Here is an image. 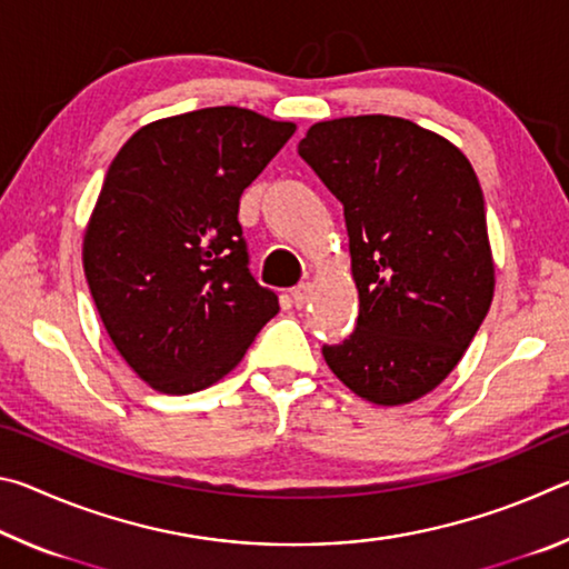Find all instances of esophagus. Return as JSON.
Listing matches in <instances>:
<instances>
[{
  "label": "esophagus",
  "mask_w": 569,
  "mask_h": 569,
  "mask_svg": "<svg viewBox=\"0 0 569 569\" xmlns=\"http://www.w3.org/2000/svg\"><path fill=\"white\" fill-rule=\"evenodd\" d=\"M308 298H311V283H301L291 291V301L296 303V308H303L308 303Z\"/></svg>",
  "instance_id": "34e87169"
}]
</instances>
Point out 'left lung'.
<instances>
[{"instance_id": "left-lung-1", "label": "left lung", "mask_w": 569, "mask_h": 569, "mask_svg": "<svg viewBox=\"0 0 569 569\" xmlns=\"http://www.w3.org/2000/svg\"><path fill=\"white\" fill-rule=\"evenodd\" d=\"M298 156L343 203L359 321L329 369L356 397L401 407L435 391L492 306L485 198L465 152L421 124L356 114L308 128Z\"/></svg>"}]
</instances>
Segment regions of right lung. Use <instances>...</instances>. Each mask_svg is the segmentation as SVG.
Here are the masks:
<instances>
[{"label":"right lung","mask_w":569,"mask_h":569,"mask_svg":"<svg viewBox=\"0 0 569 569\" xmlns=\"http://www.w3.org/2000/svg\"><path fill=\"white\" fill-rule=\"evenodd\" d=\"M293 132L223 104L142 124L110 162L82 268L114 349L156 391L208 389L278 313L248 271L238 206Z\"/></svg>","instance_id":"obj_1"}]
</instances>
